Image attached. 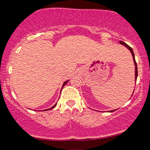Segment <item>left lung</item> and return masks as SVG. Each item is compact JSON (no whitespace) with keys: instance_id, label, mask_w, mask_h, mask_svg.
<instances>
[{"instance_id":"obj_1","label":"left lung","mask_w":150,"mask_h":150,"mask_svg":"<svg viewBox=\"0 0 150 150\" xmlns=\"http://www.w3.org/2000/svg\"><path fill=\"white\" fill-rule=\"evenodd\" d=\"M120 42V44H122V45H124V46H125V47H126L127 48H128V49L130 51V52H131L132 55V57H133V60H134V65H135V82L136 83L137 77H138V67H137V63H136V62L135 56H134V52H133V50H132V48L131 47L129 46L128 45H127V44H126V43H124V42L120 41V42ZM133 93H134V92H133ZM132 95H133V94H132ZM115 110H109L108 112H114V111H115Z\"/></svg>"}]
</instances>
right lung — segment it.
<instances>
[{"label":"right lung","instance_id":"right-lung-1","mask_svg":"<svg viewBox=\"0 0 150 150\" xmlns=\"http://www.w3.org/2000/svg\"><path fill=\"white\" fill-rule=\"evenodd\" d=\"M68 81H69V80H67V81H65V82L64 83H63V86H62V89H61V90H62V88H63V87H64V86L66 85V84H67V82H68ZM56 105H57V103L56 104H55V105H54V106H52V107H51L50 108H49V109H47V110H51V109H52V108H54V107H55V106H56Z\"/></svg>","mask_w":150,"mask_h":150}]
</instances>
